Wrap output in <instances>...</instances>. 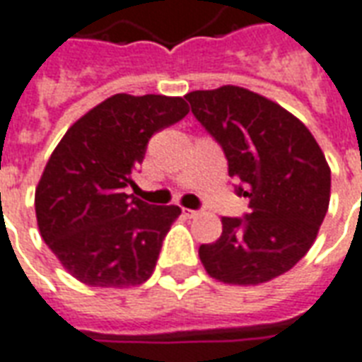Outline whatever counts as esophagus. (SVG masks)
Returning <instances> with one entry per match:
<instances>
[{"label":"esophagus","instance_id":"1","mask_svg":"<svg viewBox=\"0 0 362 362\" xmlns=\"http://www.w3.org/2000/svg\"><path fill=\"white\" fill-rule=\"evenodd\" d=\"M183 214L189 218H197V216H201L202 212L201 210H191V209H183Z\"/></svg>","mask_w":362,"mask_h":362}]
</instances>
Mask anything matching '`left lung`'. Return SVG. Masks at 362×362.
Masks as SVG:
<instances>
[{
  "label": "left lung",
  "mask_w": 362,
  "mask_h": 362,
  "mask_svg": "<svg viewBox=\"0 0 362 362\" xmlns=\"http://www.w3.org/2000/svg\"><path fill=\"white\" fill-rule=\"evenodd\" d=\"M191 111L222 146L238 194L250 197L245 218H222V235L199 257L226 284L273 281L304 257L324 222L332 171L304 122L263 95L222 86L185 95Z\"/></svg>",
  "instance_id": "8db88e82"
}]
</instances>
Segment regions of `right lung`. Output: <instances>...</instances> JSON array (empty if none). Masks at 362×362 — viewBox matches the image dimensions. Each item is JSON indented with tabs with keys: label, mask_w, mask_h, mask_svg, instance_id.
Returning <instances> with one entry per match:
<instances>
[{
	"label": "right lung",
	"mask_w": 362,
	"mask_h": 362,
	"mask_svg": "<svg viewBox=\"0 0 362 362\" xmlns=\"http://www.w3.org/2000/svg\"><path fill=\"white\" fill-rule=\"evenodd\" d=\"M189 112L183 97L117 93L76 120L35 191L40 235L74 279L122 288L146 283L181 209L130 199L132 171L156 132Z\"/></svg>",
	"instance_id": "right-lung-1"
}]
</instances>
